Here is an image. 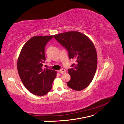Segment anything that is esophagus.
Returning <instances> with one entry per match:
<instances>
[{
    "instance_id": "1",
    "label": "esophagus",
    "mask_w": 124,
    "mask_h": 124,
    "mask_svg": "<svg viewBox=\"0 0 124 124\" xmlns=\"http://www.w3.org/2000/svg\"><path fill=\"white\" fill-rule=\"evenodd\" d=\"M59 72H60V73H61L63 74V73H65L66 72V71L64 69H62L60 70Z\"/></svg>"
}]
</instances>
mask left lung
Wrapping results in <instances>:
<instances>
[{
	"label": "left lung",
	"mask_w": 124,
	"mask_h": 124,
	"mask_svg": "<svg viewBox=\"0 0 124 124\" xmlns=\"http://www.w3.org/2000/svg\"><path fill=\"white\" fill-rule=\"evenodd\" d=\"M54 38L68 51L69 59L77 61L68 70L71 80L68 86L75 91L84 90L91 83L97 69V55L93 42L75 31L55 34Z\"/></svg>",
	"instance_id": "8db88e82"
}]
</instances>
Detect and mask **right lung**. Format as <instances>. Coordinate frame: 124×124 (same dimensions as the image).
<instances>
[{
  "label": "right lung",
  "instance_id": "right-lung-1",
  "mask_svg": "<svg viewBox=\"0 0 124 124\" xmlns=\"http://www.w3.org/2000/svg\"><path fill=\"white\" fill-rule=\"evenodd\" d=\"M53 36H34L24 44L17 62L18 74L23 84L30 92L43 96L51 90L56 71L43 70L46 60L44 48Z\"/></svg>",
  "mask_w": 124,
  "mask_h": 124
}]
</instances>
